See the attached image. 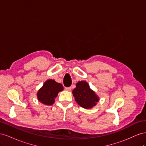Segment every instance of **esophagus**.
I'll return each instance as SVG.
<instances>
[{
	"label": "esophagus",
	"instance_id": "34e87169",
	"mask_svg": "<svg viewBox=\"0 0 146 146\" xmlns=\"http://www.w3.org/2000/svg\"><path fill=\"white\" fill-rule=\"evenodd\" d=\"M72 88L71 87H65V90L66 91H70V90H71Z\"/></svg>",
	"mask_w": 146,
	"mask_h": 146
}]
</instances>
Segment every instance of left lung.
<instances>
[{"label":"left lung","mask_w":146,"mask_h":146,"mask_svg":"<svg viewBox=\"0 0 146 146\" xmlns=\"http://www.w3.org/2000/svg\"><path fill=\"white\" fill-rule=\"evenodd\" d=\"M72 94L76 102L84 108H92L99 100V97L85 81L78 82L76 84V88L72 91Z\"/></svg>","instance_id":"obj_1"}]
</instances>
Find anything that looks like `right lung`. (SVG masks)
Returning <instances> with one entry per match:
<instances>
[{"label":"right lung","instance_id":"obj_1","mask_svg":"<svg viewBox=\"0 0 146 146\" xmlns=\"http://www.w3.org/2000/svg\"><path fill=\"white\" fill-rule=\"evenodd\" d=\"M63 90V86L61 83L49 79L44 83L42 87L38 91L37 98L42 104L51 105L54 103L58 92Z\"/></svg>","mask_w":146,"mask_h":146}]
</instances>
